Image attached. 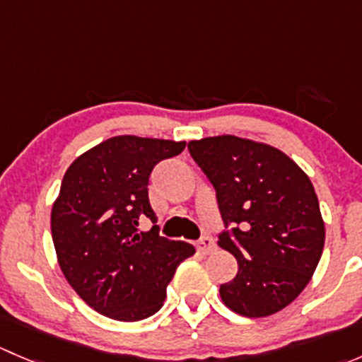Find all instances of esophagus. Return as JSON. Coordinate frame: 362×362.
<instances>
[{
    "label": "esophagus",
    "instance_id": "esophagus-1",
    "mask_svg": "<svg viewBox=\"0 0 362 362\" xmlns=\"http://www.w3.org/2000/svg\"><path fill=\"white\" fill-rule=\"evenodd\" d=\"M215 249H217V245H215L211 236H203V238L198 242V250L202 252V254H211Z\"/></svg>",
    "mask_w": 362,
    "mask_h": 362
}]
</instances>
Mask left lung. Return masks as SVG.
Returning <instances> with one entry per match:
<instances>
[{
  "label": "left lung",
  "instance_id": "1",
  "mask_svg": "<svg viewBox=\"0 0 362 362\" xmlns=\"http://www.w3.org/2000/svg\"><path fill=\"white\" fill-rule=\"evenodd\" d=\"M187 148L217 194L226 228L218 247L238 261L235 279L221 286L222 301L252 319L280 312L305 289L324 250L312 182L279 148L245 138H203Z\"/></svg>",
  "mask_w": 362,
  "mask_h": 362
}]
</instances>
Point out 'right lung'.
<instances>
[{"instance_id":"right-lung-1","label":"right lung","mask_w":362,"mask_h":362,"mask_svg":"<svg viewBox=\"0 0 362 362\" xmlns=\"http://www.w3.org/2000/svg\"><path fill=\"white\" fill-rule=\"evenodd\" d=\"M185 141L124 134L76 158L64 173L50 229L61 269L75 293L101 315L122 322L147 319L163 306L166 286L194 247L140 233L158 222L148 177Z\"/></svg>"}]
</instances>
